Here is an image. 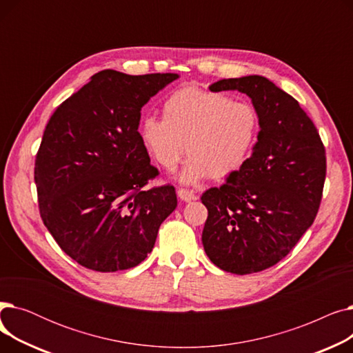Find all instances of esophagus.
<instances>
[{
	"label": "esophagus",
	"instance_id": "obj_1",
	"mask_svg": "<svg viewBox=\"0 0 353 353\" xmlns=\"http://www.w3.org/2000/svg\"><path fill=\"white\" fill-rule=\"evenodd\" d=\"M177 196H179L183 201H193V200H196L194 193L190 192V190H186V189H179V190H177Z\"/></svg>",
	"mask_w": 353,
	"mask_h": 353
}]
</instances>
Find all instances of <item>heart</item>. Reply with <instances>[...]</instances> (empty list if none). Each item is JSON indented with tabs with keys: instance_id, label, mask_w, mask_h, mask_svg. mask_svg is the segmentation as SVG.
I'll use <instances>...</instances> for the list:
<instances>
[{
	"instance_id": "1",
	"label": "heart",
	"mask_w": 353,
	"mask_h": 353,
	"mask_svg": "<svg viewBox=\"0 0 353 353\" xmlns=\"http://www.w3.org/2000/svg\"><path fill=\"white\" fill-rule=\"evenodd\" d=\"M147 152L165 170H173L183 152L189 156L179 174L183 184H196L209 174H234L250 159L261 119L249 103L197 87H181L163 103V119L147 116L140 124Z\"/></svg>"
}]
</instances>
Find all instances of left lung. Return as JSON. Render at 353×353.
<instances>
[{"label": "left lung", "mask_w": 353, "mask_h": 353, "mask_svg": "<svg viewBox=\"0 0 353 353\" xmlns=\"http://www.w3.org/2000/svg\"><path fill=\"white\" fill-rule=\"evenodd\" d=\"M210 91L246 94L261 119L248 163L201 196V242L210 261L236 274L265 270L299 242L316 217L326 176L316 127L288 92L262 76L223 79Z\"/></svg>", "instance_id": "8db88e82"}]
</instances>
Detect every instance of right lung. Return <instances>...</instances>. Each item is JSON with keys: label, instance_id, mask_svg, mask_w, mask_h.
Segmentation results:
<instances>
[{"label": "right lung", "instance_id": "add662e5", "mask_svg": "<svg viewBox=\"0 0 353 353\" xmlns=\"http://www.w3.org/2000/svg\"><path fill=\"white\" fill-rule=\"evenodd\" d=\"M179 77L103 70L51 116L34 180L46 228L79 265L96 272L137 266L176 209L173 186L141 190L159 173L139 125L141 107Z\"/></svg>", "mask_w": 353, "mask_h": 353}]
</instances>
